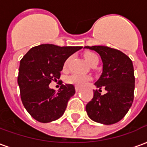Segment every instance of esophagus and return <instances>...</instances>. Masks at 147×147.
Returning a JSON list of instances; mask_svg holds the SVG:
<instances>
[{
  "label": "esophagus",
  "mask_w": 147,
  "mask_h": 147,
  "mask_svg": "<svg viewBox=\"0 0 147 147\" xmlns=\"http://www.w3.org/2000/svg\"><path fill=\"white\" fill-rule=\"evenodd\" d=\"M79 90H80V89H79L78 87H76V92H78Z\"/></svg>",
  "instance_id": "esophagus-1"
}]
</instances>
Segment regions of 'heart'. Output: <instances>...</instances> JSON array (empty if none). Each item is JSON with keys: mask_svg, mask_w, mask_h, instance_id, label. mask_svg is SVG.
<instances>
[{"mask_svg": "<svg viewBox=\"0 0 147 147\" xmlns=\"http://www.w3.org/2000/svg\"><path fill=\"white\" fill-rule=\"evenodd\" d=\"M85 57V59L86 60V61L89 63L91 66H94V65H97L98 64L99 62V58L94 53L92 52H87L84 55ZM71 58L72 57L71 56L67 58V60L64 61V65H63V68L64 70H67L68 65L70 64L71 61ZM91 80V77L90 76H86V75H81V74L78 73H74L71 74L70 76H68L65 78V82L68 84H71V85H74L76 87H83V86H85L89 83L90 81Z\"/></svg>", "mask_w": 147, "mask_h": 147, "instance_id": "heart-1", "label": "heart"}]
</instances>
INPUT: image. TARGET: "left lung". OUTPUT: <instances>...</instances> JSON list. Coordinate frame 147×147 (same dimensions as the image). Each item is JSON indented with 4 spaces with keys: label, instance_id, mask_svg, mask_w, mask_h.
Returning <instances> with one entry per match:
<instances>
[{
    "label": "left lung",
    "instance_id": "8db88e82",
    "mask_svg": "<svg viewBox=\"0 0 147 147\" xmlns=\"http://www.w3.org/2000/svg\"><path fill=\"white\" fill-rule=\"evenodd\" d=\"M101 56L103 71L94 90V97L86 105L87 115L94 121L113 124L122 120L132 105L135 75L131 60L118 49L103 45L85 46ZM105 88L107 93H100Z\"/></svg>",
    "mask_w": 147,
    "mask_h": 147
}]
</instances>
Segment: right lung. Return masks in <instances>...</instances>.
Segmentation results:
<instances>
[{
  "label": "right lung",
  "instance_id": "add662e5",
  "mask_svg": "<svg viewBox=\"0 0 147 147\" xmlns=\"http://www.w3.org/2000/svg\"><path fill=\"white\" fill-rule=\"evenodd\" d=\"M82 48L42 44L30 49L21 59L18 76L21 101L34 119L49 123L64 114L68 100L76 93L75 86L62 85L56 93L49 85L60 79L67 58Z\"/></svg>",
  "mask_w": 147,
  "mask_h": 147
}]
</instances>
